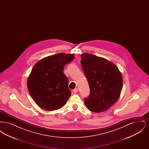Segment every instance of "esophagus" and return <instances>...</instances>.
<instances>
[{
	"mask_svg": "<svg viewBox=\"0 0 149 149\" xmlns=\"http://www.w3.org/2000/svg\"><path fill=\"white\" fill-rule=\"evenodd\" d=\"M78 92V88H75L74 90H73V92L75 93H77Z\"/></svg>",
	"mask_w": 149,
	"mask_h": 149,
	"instance_id": "esophagus-1",
	"label": "esophagus"
}]
</instances>
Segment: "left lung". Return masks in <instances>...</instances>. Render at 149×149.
<instances>
[{"instance_id": "left-lung-1", "label": "left lung", "mask_w": 149, "mask_h": 149, "mask_svg": "<svg viewBox=\"0 0 149 149\" xmlns=\"http://www.w3.org/2000/svg\"><path fill=\"white\" fill-rule=\"evenodd\" d=\"M81 65L90 88V94L84 99L85 106L94 112L106 111L120 96L121 72L112 62L91 54L81 55Z\"/></svg>"}]
</instances>
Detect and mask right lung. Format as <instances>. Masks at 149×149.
<instances>
[{"instance_id": "obj_1", "label": "right lung", "mask_w": 149, "mask_h": 149, "mask_svg": "<svg viewBox=\"0 0 149 149\" xmlns=\"http://www.w3.org/2000/svg\"><path fill=\"white\" fill-rule=\"evenodd\" d=\"M74 55L60 53L42 58L33 66L27 80L29 92L36 103L46 111L64 106L71 95L64 66Z\"/></svg>"}]
</instances>
